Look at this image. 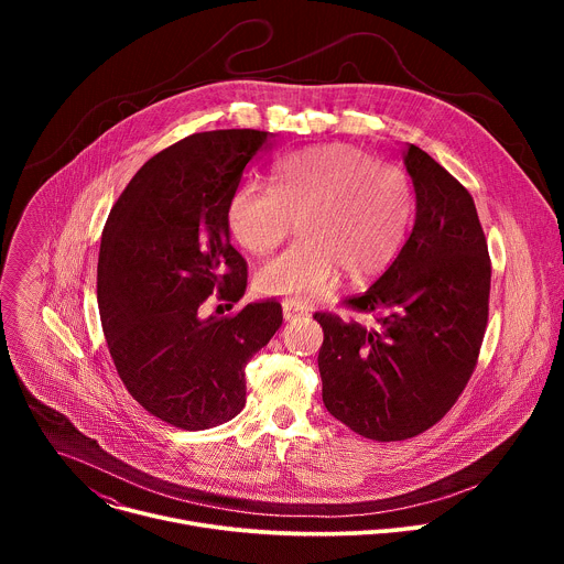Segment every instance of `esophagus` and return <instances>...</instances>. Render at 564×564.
I'll use <instances>...</instances> for the list:
<instances>
[{
  "label": "esophagus",
  "mask_w": 564,
  "mask_h": 564,
  "mask_svg": "<svg viewBox=\"0 0 564 564\" xmlns=\"http://www.w3.org/2000/svg\"><path fill=\"white\" fill-rule=\"evenodd\" d=\"M305 310H303V305H299L296 301H283V316H285V321H292V318H296V316H301Z\"/></svg>",
  "instance_id": "esophagus-1"
}]
</instances>
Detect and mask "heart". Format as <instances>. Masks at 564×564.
Here are the masks:
<instances>
[{
    "label": "heart",
    "instance_id": "obj_1",
    "mask_svg": "<svg viewBox=\"0 0 564 564\" xmlns=\"http://www.w3.org/2000/svg\"><path fill=\"white\" fill-rule=\"evenodd\" d=\"M272 187L240 183L227 203L231 236L268 257L294 231L303 234L261 268L257 288L307 303L326 294L339 272L364 281L404 246L413 220L409 176L352 144H316L274 160Z\"/></svg>",
    "mask_w": 564,
    "mask_h": 564
}]
</instances>
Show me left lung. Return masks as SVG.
Wrapping results in <instances>:
<instances>
[{
    "mask_svg": "<svg viewBox=\"0 0 564 564\" xmlns=\"http://www.w3.org/2000/svg\"><path fill=\"white\" fill-rule=\"evenodd\" d=\"M417 214L392 265L324 328V404L350 431L401 442L435 426L466 388L489 321L491 259L468 189L415 144Z\"/></svg>",
    "mask_w": 564,
    "mask_h": 564,
    "instance_id": "8db88e82",
    "label": "left lung"
}]
</instances>
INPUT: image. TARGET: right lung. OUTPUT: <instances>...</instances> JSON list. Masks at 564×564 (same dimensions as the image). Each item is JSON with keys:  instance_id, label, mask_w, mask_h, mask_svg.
Returning a JSON list of instances; mask_svg holds the SVG:
<instances>
[{"instance_id": "add662e5", "label": "right lung", "mask_w": 564, "mask_h": 564, "mask_svg": "<svg viewBox=\"0 0 564 564\" xmlns=\"http://www.w3.org/2000/svg\"><path fill=\"white\" fill-rule=\"evenodd\" d=\"M270 138L257 129L183 138L147 160L102 231L98 307L116 370L147 413L183 431L243 411L246 366L283 324L276 301L203 316L214 292L227 310L246 294L227 203Z\"/></svg>"}]
</instances>
